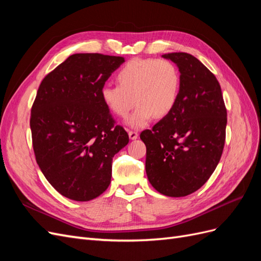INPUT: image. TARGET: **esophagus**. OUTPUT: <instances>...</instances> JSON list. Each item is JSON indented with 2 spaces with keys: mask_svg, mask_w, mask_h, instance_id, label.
<instances>
[{
  "mask_svg": "<svg viewBox=\"0 0 261 261\" xmlns=\"http://www.w3.org/2000/svg\"><path fill=\"white\" fill-rule=\"evenodd\" d=\"M128 135H129V138H130L132 140L138 138V133L135 132V130H128Z\"/></svg>",
  "mask_w": 261,
  "mask_h": 261,
  "instance_id": "obj_1",
  "label": "esophagus"
}]
</instances>
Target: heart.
Listing matches in <instances>:
<instances>
[{"label": "heart", "mask_w": 261, "mask_h": 261, "mask_svg": "<svg viewBox=\"0 0 261 261\" xmlns=\"http://www.w3.org/2000/svg\"><path fill=\"white\" fill-rule=\"evenodd\" d=\"M118 86L106 85L101 100L114 116L126 118L133 128H143L174 109L180 89V76L174 63L165 59H133L116 74ZM136 102H134L133 101Z\"/></svg>", "instance_id": "1"}]
</instances>
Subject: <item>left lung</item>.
Returning <instances> with one entry per match:
<instances>
[{"label": "left lung", "instance_id": "left-lung-1", "mask_svg": "<svg viewBox=\"0 0 261 261\" xmlns=\"http://www.w3.org/2000/svg\"><path fill=\"white\" fill-rule=\"evenodd\" d=\"M178 66L180 89L171 113L141 132L146 172L155 191L184 197L215 172L225 143L226 108L221 87L202 63L184 52L163 54Z\"/></svg>", "mask_w": 261, "mask_h": 261}]
</instances>
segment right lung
Listing matches in <instances>:
<instances>
[{
  "label": "right lung",
  "instance_id": "1",
  "mask_svg": "<svg viewBox=\"0 0 261 261\" xmlns=\"http://www.w3.org/2000/svg\"><path fill=\"white\" fill-rule=\"evenodd\" d=\"M125 60L76 53L46 75L31 107L36 161L49 183L66 198L88 201L107 191L112 158L128 144L101 100L108 78Z\"/></svg>",
  "mask_w": 261,
  "mask_h": 261
}]
</instances>
